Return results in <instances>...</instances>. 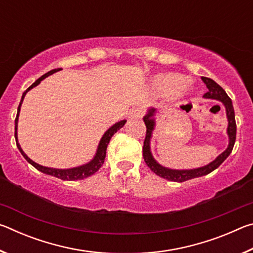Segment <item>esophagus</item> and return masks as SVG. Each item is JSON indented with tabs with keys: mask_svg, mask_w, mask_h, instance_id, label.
Listing matches in <instances>:
<instances>
[{
	"mask_svg": "<svg viewBox=\"0 0 253 253\" xmlns=\"http://www.w3.org/2000/svg\"><path fill=\"white\" fill-rule=\"evenodd\" d=\"M144 114V109L142 107H138V108L131 109V111L129 113V117L130 118H140L143 116Z\"/></svg>",
	"mask_w": 253,
	"mask_h": 253,
	"instance_id": "obj_1",
	"label": "esophagus"
}]
</instances>
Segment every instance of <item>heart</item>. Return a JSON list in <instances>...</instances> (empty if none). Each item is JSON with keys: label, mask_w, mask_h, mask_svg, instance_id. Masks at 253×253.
I'll return each mask as SVG.
<instances>
[{"label": "heart", "mask_w": 253, "mask_h": 253, "mask_svg": "<svg viewBox=\"0 0 253 253\" xmlns=\"http://www.w3.org/2000/svg\"><path fill=\"white\" fill-rule=\"evenodd\" d=\"M153 88L162 95H169L173 101H183L194 92V84L177 72H163L154 77Z\"/></svg>", "instance_id": "b5f03b06"}]
</instances>
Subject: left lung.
<instances>
[{
    "label": "left lung",
    "instance_id": "left-lung-1",
    "mask_svg": "<svg viewBox=\"0 0 253 253\" xmlns=\"http://www.w3.org/2000/svg\"><path fill=\"white\" fill-rule=\"evenodd\" d=\"M203 83L207 84L208 87V92L203 96L207 99H215L221 101L223 106L225 107V113H226V118H228V128H226V134L229 137V145L226 147L223 153H221L219 156H217L215 160L209 163L208 165H204L202 168L198 169H169L165 168V166L161 165L155 158L153 157L152 152H151V139L153 136L154 128H155L156 122H155V116L157 110L155 108H149L147 110V114L144 116V123L146 125V137H145L144 140V147H143V156L145 163H146L147 166L151 169L154 173L158 176L163 178L168 179V181L172 182H184L187 181V179H192L195 177H201L204 176V175H208L214 169H216L219 166L223 163L226 157H228L231 152H232L234 143H235V136H237V125H235V115H234V109L232 101H231L230 97L226 95L224 89L221 87V85L217 84L215 81L207 78V77H202Z\"/></svg>",
    "mask_w": 253,
    "mask_h": 253
}]
</instances>
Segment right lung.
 I'll list each match as a JSON object with an SVG mask.
<instances>
[{
  "label": "right lung",
  "instance_id": "1",
  "mask_svg": "<svg viewBox=\"0 0 253 253\" xmlns=\"http://www.w3.org/2000/svg\"><path fill=\"white\" fill-rule=\"evenodd\" d=\"M60 70H61V68H58V69H53V70H50L49 72H46L45 75H43L42 77H40L39 79L36 80V83H33L27 89V90L23 92L22 98H21V101H20V105L18 107V114H16V118H15V134H14V136H15V140H16V146H18L21 154H22L25 160H27L32 166H34V168H36L38 170H40V172L44 173V174L51 175V176L61 178V179H63V181H76V179H83V178L90 176V175L95 174L97 170L101 168L102 164H104V162H105L107 146H108V144L110 142V138H111V137H113V135L115 134V132L121 129V128L124 125H125L126 121H125V119H124V121H121V122H118L116 124H114L113 126L109 127L108 129L105 131V134L102 135L99 144H98L97 152L95 154V156H93L92 160L90 162H88L87 164L77 166V168H72V169H62L46 168V166H42L40 164H38V163L33 162L31 158H29L27 154L23 152V149L21 148L20 144L18 142V122H19V115H20L21 106H22V102H23L24 97H25V95H27V92L29 90H31L32 88L37 87V85L39 84L42 80L45 79L46 77H49L50 75H52V74H54V72H58Z\"/></svg>",
  "mask_w": 253,
  "mask_h": 253
}]
</instances>
